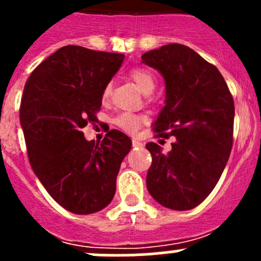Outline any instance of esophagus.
<instances>
[{
    "label": "esophagus",
    "mask_w": 261,
    "mask_h": 261,
    "mask_svg": "<svg viewBox=\"0 0 261 261\" xmlns=\"http://www.w3.org/2000/svg\"><path fill=\"white\" fill-rule=\"evenodd\" d=\"M131 141H133V147H140V146H143V143H140V141H139L138 139L133 138V139H131Z\"/></svg>",
    "instance_id": "esophagus-1"
}]
</instances>
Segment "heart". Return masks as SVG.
Instances as JSON below:
<instances>
[{
  "label": "heart",
  "instance_id": "b5f03b06",
  "mask_svg": "<svg viewBox=\"0 0 261 261\" xmlns=\"http://www.w3.org/2000/svg\"><path fill=\"white\" fill-rule=\"evenodd\" d=\"M130 78L135 82L138 88L140 89L143 93L149 94L154 91L155 88V78L150 70L145 68H134L128 73ZM111 84H107L102 91V98L107 99L111 96ZM146 117L141 114H134V112H121L114 118V123L121 130L126 131V133H135L138 131L141 126L145 123Z\"/></svg>",
  "mask_w": 261,
  "mask_h": 261
}]
</instances>
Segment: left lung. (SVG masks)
<instances>
[{
	"label": "left lung",
	"mask_w": 261,
	"mask_h": 261,
	"mask_svg": "<svg viewBox=\"0 0 261 261\" xmlns=\"http://www.w3.org/2000/svg\"><path fill=\"white\" fill-rule=\"evenodd\" d=\"M141 59L165 81V106L152 127L155 138H175L168 154L158 144H146L152 159L147 191L167 208L192 210L213 191L230 156L232 94L220 70L186 45L168 44Z\"/></svg>",
	"instance_id": "obj_1"
}]
</instances>
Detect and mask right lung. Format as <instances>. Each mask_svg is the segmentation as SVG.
<instances>
[{"label": "right lung", "mask_w": 261, "mask_h": 261, "mask_svg": "<svg viewBox=\"0 0 261 261\" xmlns=\"http://www.w3.org/2000/svg\"><path fill=\"white\" fill-rule=\"evenodd\" d=\"M123 54L63 46L39 64L23 88L20 122L31 168L63 208L89 215L109 206L131 140L111 130L101 144L82 128L98 121L102 91Z\"/></svg>", "instance_id": "obj_1"}]
</instances>
